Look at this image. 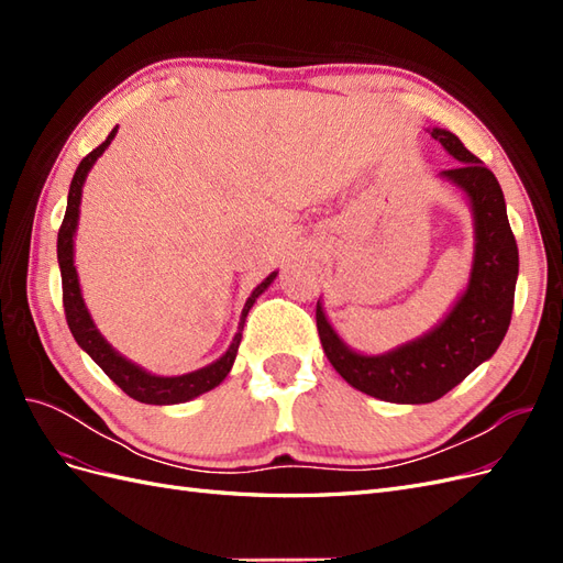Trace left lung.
<instances>
[{
    "label": "left lung",
    "mask_w": 563,
    "mask_h": 563,
    "mask_svg": "<svg viewBox=\"0 0 563 563\" xmlns=\"http://www.w3.org/2000/svg\"><path fill=\"white\" fill-rule=\"evenodd\" d=\"M432 139L460 164L441 172L470 199L474 261L467 288L432 331L385 354H362L343 343L317 302V331L333 368L352 387L391 404H430L490 360L509 329L519 275V249L509 228L498 178L460 143L432 129Z\"/></svg>",
    "instance_id": "left-lung-1"
}]
</instances>
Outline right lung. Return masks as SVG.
<instances>
[{
  "instance_id": "add662e5",
  "label": "right lung",
  "mask_w": 563,
  "mask_h": 563,
  "mask_svg": "<svg viewBox=\"0 0 563 563\" xmlns=\"http://www.w3.org/2000/svg\"><path fill=\"white\" fill-rule=\"evenodd\" d=\"M114 135H117V126L110 131V135L103 143H100L96 150H91L89 155L79 162L77 172L73 176V183H70V192H67V209H65L63 225L58 230V265H60V279H63L65 319H67V327H70V331L77 340V345L87 352L91 360L106 371V376L114 385L122 387L131 399L143 401V404H155V406L183 404V401H190V399L203 395V391H209L225 380V376L234 364L236 350H240V343H242L246 314L253 308L255 298H258L272 282H275L277 272H272L269 277H265L258 286L253 288V294L249 296L244 310H242L240 327H236L232 345L213 364L203 366L199 371H192V373H185V376L164 378V376H155V373L141 368L139 364H133L126 360V356L119 354L96 329V323L87 310V302H84V298H81L79 277H77V267H75V232H77V223H79L81 187L91 172V166L108 150Z\"/></svg>"
}]
</instances>
